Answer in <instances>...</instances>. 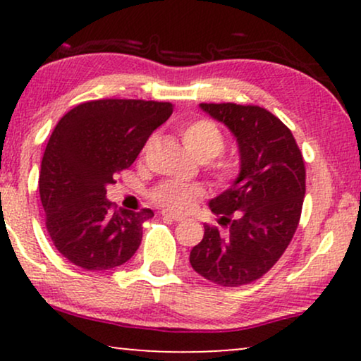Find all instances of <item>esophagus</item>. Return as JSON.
Returning <instances> with one entry per match:
<instances>
[{
  "label": "esophagus",
  "mask_w": 361,
  "mask_h": 361,
  "mask_svg": "<svg viewBox=\"0 0 361 361\" xmlns=\"http://www.w3.org/2000/svg\"><path fill=\"white\" fill-rule=\"evenodd\" d=\"M162 215H164L166 219H171V220H174V221H182V220H184V216L179 215V214H174V212H171V210H162Z\"/></svg>",
  "instance_id": "1"
}]
</instances>
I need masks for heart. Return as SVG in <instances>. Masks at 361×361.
Here are the masks:
<instances>
[{
	"mask_svg": "<svg viewBox=\"0 0 361 361\" xmlns=\"http://www.w3.org/2000/svg\"><path fill=\"white\" fill-rule=\"evenodd\" d=\"M180 136L187 149L197 159L202 162L209 161V169L216 182L228 184L235 179L238 174V161L231 156L220 154L225 147V135L214 121L199 118V120L187 123L182 126ZM202 197H204V190L200 187L174 180L161 182L151 192V199L157 205L176 212L190 210Z\"/></svg>",
	"mask_w": 361,
	"mask_h": 361,
	"instance_id": "1",
	"label": "heart"
}]
</instances>
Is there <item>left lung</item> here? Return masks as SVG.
I'll use <instances>...</instances> for the list:
<instances>
[{"mask_svg": "<svg viewBox=\"0 0 361 361\" xmlns=\"http://www.w3.org/2000/svg\"><path fill=\"white\" fill-rule=\"evenodd\" d=\"M200 108L233 133L240 174L209 204L228 231L204 225L190 264L212 283L236 288L268 273L293 240L305 195V166L293 133L266 108L236 103H200Z\"/></svg>", "mask_w": 361, "mask_h": 361, "instance_id": "obj_1", "label": "left lung"}]
</instances>
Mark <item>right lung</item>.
Masks as SVG:
<instances>
[{"label":"right lung","instance_id":"right-lung-1","mask_svg":"<svg viewBox=\"0 0 361 361\" xmlns=\"http://www.w3.org/2000/svg\"><path fill=\"white\" fill-rule=\"evenodd\" d=\"M172 103L93 100L66 113L44 151L39 195L46 226L63 258L88 271L125 264L152 210H113L106 185L130 167Z\"/></svg>","mask_w":361,"mask_h":361}]
</instances>
